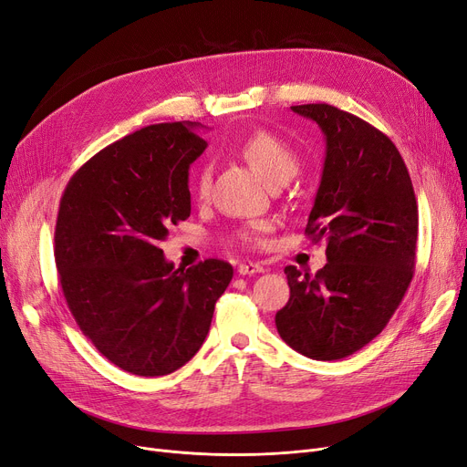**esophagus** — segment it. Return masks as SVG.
I'll list each match as a JSON object with an SVG mask.
<instances>
[{
    "label": "esophagus",
    "instance_id": "1",
    "mask_svg": "<svg viewBox=\"0 0 467 467\" xmlns=\"http://www.w3.org/2000/svg\"><path fill=\"white\" fill-rule=\"evenodd\" d=\"M265 269H263L261 265H257V263H242V265L238 267V273L242 275V276H246V275H257V273H263Z\"/></svg>",
    "mask_w": 467,
    "mask_h": 467
}]
</instances>
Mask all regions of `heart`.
<instances>
[{
	"mask_svg": "<svg viewBox=\"0 0 467 467\" xmlns=\"http://www.w3.org/2000/svg\"><path fill=\"white\" fill-rule=\"evenodd\" d=\"M236 154L246 160L248 164L267 181L269 185L286 183L297 171L299 156L290 143L271 131H254L236 147ZM192 187L198 198H208L212 191V170L208 164H202L196 173ZM273 229L271 221H254L244 229L238 231V238L248 246H261L265 234Z\"/></svg>",
	"mask_w": 467,
	"mask_h": 467,
	"instance_id": "1",
	"label": "heart"
}]
</instances>
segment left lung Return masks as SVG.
I'll list each match as a JSON object with an SVG mask.
<instances>
[{"mask_svg":"<svg viewBox=\"0 0 467 467\" xmlns=\"http://www.w3.org/2000/svg\"><path fill=\"white\" fill-rule=\"evenodd\" d=\"M292 110L327 140L306 233L327 240L328 263L317 275L284 269L290 299L275 322L294 351L337 360L370 343L402 301L416 265L418 204L388 135L327 103Z\"/></svg>","mask_w":467,"mask_h":467,"instance_id":"left-lung-1","label":"left lung"}]
</instances>
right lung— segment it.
Wrapping results in <instances>:
<instances>
[{"mask_svg":"<svg viewBox=\"0 0 467 467\" xmlns=\"http://www.w3.org/2000/svg\"><path fill=\"white\" fill-rule=\"evenodd\" d=\"M198 121L116 140L60 198L55 263L68 309L100 355L135 376H166L202 348L231 263L175 269L158 248L191 215L189 168L206 150Z\"/></svg>","mask_w":467,"mask_h":467,"instance_id":"obj_1","label":"right lung"}]
</instances>
